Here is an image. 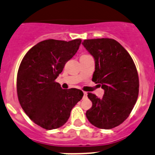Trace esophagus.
<instances>
[{
    "mask_svg": "<svg viewBox=\"0 0 155 155\" xmlns=\"http://www.w3.org/2000/svg\"><path fill=\"white\" fill-rule=\"evenodd\" d=\"M87 92H84V97H87Z\"/></svg>",
    "mask_w": 155,
    "mask_h": 155,
    "instance_id": "34e87169",
    "label": "esophagus"
}]
</instances>
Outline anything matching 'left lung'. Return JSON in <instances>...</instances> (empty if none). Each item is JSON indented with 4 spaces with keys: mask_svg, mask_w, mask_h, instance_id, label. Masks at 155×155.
I'll use <instances>...</instances> for the list:
<instances>
[{
    "mask_svg": "<svg viewBox=\"0 0 155 155\" xmlns=\"http://www.w3.org/2000/svg\"><path fill=\"white\" fill-rule=\"evenodd\" d=\"M82 45L94 58L92 81L104 90L102 98L87 93L92 107L87 110L86 117L98 128H114L128 117L137 101V68L128 52L115 40L88 39Z\"/></svg>",
    "mask_w": 155,
    "mask_h": 155,
    "instance_id": "left-lung-1",
    "label": "left lung"
}]
</instances>
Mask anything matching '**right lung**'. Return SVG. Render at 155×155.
<instances>
[{
    "label": "right lung",
    "instance_id": "add662e5",
    "mask_svg": "<svg viewBox=\"0 0 155 155\" xmlns=\"http://www.w3.org/2000/svg\"><path fill=\"white\" fill-rule=\"evenodd\" d=\"M81 43V39L45 40L31 48L21 61L17 76L18 101L29 118L46 130L63 126L83 97L82 91L62 89L55 81Z\"/></svg>",
    "mask_w": 155,
    "mask_h": 155
}]
</instances>
